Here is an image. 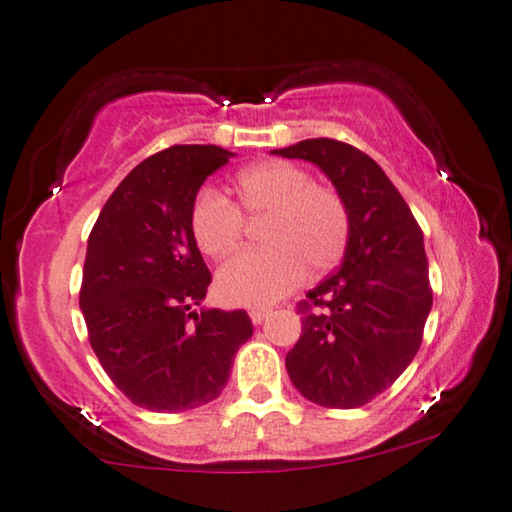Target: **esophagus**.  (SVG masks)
I'll use <instances>...</instances> for the list:
<instances>
[{
    "label": "esophagus",
    "instance_id": "34e87169",
    "mask_svg": "<svg viewBox=\"0 0 512 512\" xmlns=\"http://www.w3.org/2000/svg\"><path fill=\"white\" fill-rule=\"evenodd\" d=\"M269 308H253L250 310V319H253V324H262L266 317H269Z\"/></svg>",
    "mask_w": 512,
    "mask_h": 512
}]
</instances>
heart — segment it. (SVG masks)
I'll list each match as a JSON object with an SVG mask.
<instances>
[{"label":"heart","instance_id":"b5f03b06","mask_svg":"<svg viewBox=\"0 0 512 512\" xmlns=\"http://www.w3.org/2000/svg\"><path fill=\"white\" fill-rule=\"evenodd\" d=\"M234 204L202 190L190 207V232L211 259L232 255L243 239V218H264L262 250L230 259L216 276L230 305H271L301 285L305 269L324 273L345 255L349 209L338 190L315 183L308 170L271 158L236 174Z\"/></svg>","mask_w":512,"mask_h":512}]
</instances>
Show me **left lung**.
Listing matches in <instances>:
<instances>
[{"instance_id":"1","label":"left lung","mask_w":512,"mask_h":512,"mask_svg":"<svg viewBox=\"0 0 512 512\" xmlns=\"http://www.w3.org/2000/svg\"><path fill=\"white\" fill-rule=\"evenodd\" d=\"M271 154L315 163L349 209L340 269L299 303L285 365L303 398L356 409L384 393L421 347L432 308L423 232L384 170L352 144L315 137Z\"/></svg>"}]
</instances>
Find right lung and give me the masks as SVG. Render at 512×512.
<instances>
[{"label": "right lung", "mask_w": 512, "mask_h": 512, "mask_svg": "<svg viewBox=\"0 0 512 512\" xmlns=\"http://www.w3.org/2000/svg\"><path fill=\"white\" fill-rule=\"evenodd\" d=\"M230 156L216 144L158 151L119 183L89 234L80 289L89 345L142 409L177 414L216 400L253 335L246 310H193L211 273L190 207Z\"/></svg>", "instance_id": "add662e5"}]
</instances>
